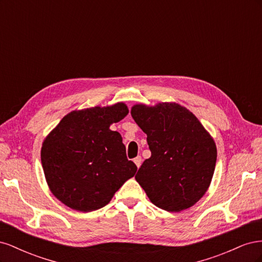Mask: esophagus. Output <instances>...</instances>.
I'll return each mask as SVG.
<instances>
[{
	"label": "esophagus",
	"mask_w": 262,
	"mask_h": 262,
	"mask_svg": "<svg viewBox=\"0 0 262 262\" xmlns=\"http://www.w3.org/2000/svg\"><path fill=\"white\" fill-rule=\"evenodd\" d=\"M133 162L136 163L137 167H138V168H140V166H141V164H142V157H141V156H137V157L134 158V160H133Z\"/></svg>",
	"instance_id": "34e87169"
}]
</instances>
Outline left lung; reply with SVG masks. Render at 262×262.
<instances>
[{
	"mask_svg": "<svg viewBox=\"0 0 262 262\" xmlns=\"http://www.w3.org/2000/svg\"><path fill=\"white\" fill-rule=\"evenodd\" d=\"M132 118L150 149L136 175L156 207L180 212L199 201L211 184L216 146L196 117L175 102L136 105Z\"/></svg>",
	"mask_w": 262,
	"mask_h": 262,
	"instance_id": "obj_1",
	"label": "left lung"
}]
</instances>
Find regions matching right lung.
Masks as SVG:
<instances>
[{"instance_id":"right-lung-1","label":"right lung","mask_w":262,"mask_h":262,"mask_svg":"<svg viewBox=\"0 0 262 262\" xmlns=\"http://www.w3.org/2000/svg\"><path fill=\"white\" fill-rule=\"evenodd\" d=\"M129 110L122 102L72 112L43 141L41 164L51 192L76 211L107 205L137 165L126 158L120 133L109 129Z\"/></svg>"}]
</instances>
